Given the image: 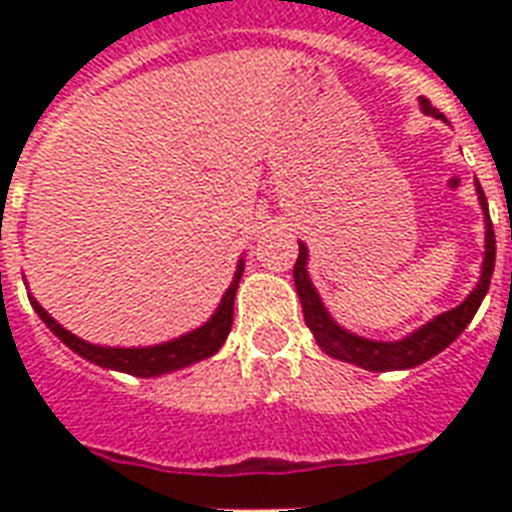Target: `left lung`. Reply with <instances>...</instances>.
I'll return each mask as SVG.
<instances>
[{"mask_svg": "<svg viewBox=\"0 0 512 512\" xmlns=\"http://www.w3.org/2000/svg\"><path fill=\"white\" fill-rule=\"evenodd\" d=\"M422 111L428 116H436V119H444V114L438 108L430 106V100H420ZM478 201H481V209L486 215V255L484 265H481V281L476 284V289L465 297V303H460L452 311L441 313L433 321H428L425 327H420L417 332H412L404 340L396 342H380V340H366V337H358L348 329H342L337 321H332L329 311L321 303L319 292L308 279V249L305 244H300V255H297L295 263V287L297 295H300V303H303V316L308 329L313 332L319 348L332 358H340V361H348V364H356L361 369H369V372H393V369H412V366L428 361L436 353H441L444 348H449L457 337L465 332L473 316H476L478 305L489 292V284H492L494 273V257H497V241H494V228L492 217H489V204H486V196L481 191V185L476 183Z\"/></svg>", "mask_w": 512, "mask_h": 512, "instance_id": "1", "label": "left lung"}]
</instances>
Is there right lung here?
I'll use <instances>...</instances> for the list:
<instances>
[{
  "mask_svg": "<svg viewBox=\"0 0 512 512\" xmlns=\"http://www.w3.org/2000/svg\"><path fill=\"white\" fill-rule=\"evenodd\" d=\"M241 273H244V260H239V268H236L231 287H228V292H225L220 305H217L215 316L204 327L193 329V332L177 337V340L151 345V348H103V345H92V342H84L82 337L71 335L68 329L60 327L58 321L52 319L50 313L44 311L34 297H31V305L42 316L44 324L50 327V332H55V337H60L68 348L79 353L82 358H87V361H92V364L103 366V369L135 374V377H156V374H167L175 372V369H183V366L196 364L201 358H209L212 353L220 350V345H223L228 332H231L233 300H236Z\"/></svg>",
  "mask_w": 512,
  "mask_h": 512,
  "instance_id": "obj_1",
  "label": "right lung"
}]
</instances>
